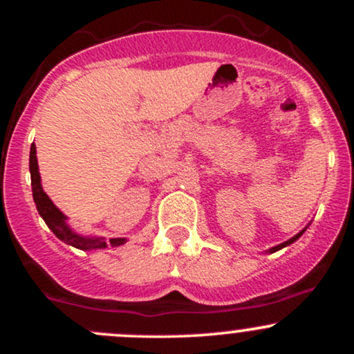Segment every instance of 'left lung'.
Returning a JSON list of instances; mask_svg holds the SVG:
<instances>
[{
    "mask_svg": "<svg viewBox=\"0 0 354 354\" xmlns=\"http://www.w3.org/2000/svg\"><path fill=\"white\" fill-rule=\"evenodd\" d=\"M304 231H306V228H304V230H301V231H299V233H298V234H295V236H293V238H291V239H288V241H284V243H281V245H278V246L271 248V250H270V251H268V253H274V251L281 250V248H284V246H288V245H291V243H295V241H296V239H298L299 236H301V234L304 233Z\"/></svg>",
    "mask_w": 354,
    "mask_h": 354,
    "instance_id": "left-lung-1",
    "label": "left lung"
}]
</instances>
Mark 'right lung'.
Segmentation results:
<instances>
[{
	"label": "right lung",
	"instance_id": "1",
	"mask_svg": "<svg viewBox=\"0 0 354 354\" xmlns=\"http://www.w3.org/2000/svg\"><path fill=\"white\" fill-rule=\"evenodd\" d=\"M30 173H31V186H33V200L36 203V208L38 213L41 214L44 223L48 225L53 233L58 236L61 241L68 243V245L78 248V250H98V248H106L108 243L104 241V238H89V236H80L73 231L70 226L66 225V216H64L61 211L53 205L46 193L43 191L41 186V176L38 171V160H36V146L35 143L31 145L30 151ZM126 241L124 238H111L109 239V245L111 246H120Z\"/></svg>",
	"mask_w": 354,
	"mask_h": 354
}]
</instances>
